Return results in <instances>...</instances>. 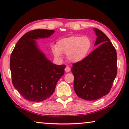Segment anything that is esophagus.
<instances>
[{"label": "esophagus", "instance_id": "obj_1", "mask_svg": "<svg viewBox=\"0 0 129 129\" xmlns=\"http://www.w3.org/2000/svg\"><path fill=\"white\" fill-rule=\"evenodd\" d=\"M65 72H70V71H71V68H69V67H65Z\"/></svg>", "mask_w": 129, "mask_h": 129}]
</instances>
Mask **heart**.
I'll list each match as a JSON object with an SVG mask.
<instances>
[{
    "mask_svg": "<svg viewBox=\"0 0 129 129\" xmlns=\"http://www.w3.org/2000/svg\"><path fill=\"white\" fill-rule=\"evenodd\" d=\"M91 47L92 41L88 37L71 36L59 40L52 50L56 58L61 59L62 54H65L70 62L77 63L85 60Z\"/></svg>",
    "mask_w": 129,
    "mask_h": 129,
    "instance_id": "1",
    "label": "heart"
}]
</instances>
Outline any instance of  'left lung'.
Instances as JSON below:
<instances>
[{"label": "left lung", "instance_id": "obj_1", "mask_svg": "<svg viewBox=\"0 0 129 129\" xmlns=\"http://www.w3.org/2000/svg\"><path fill=\"white\" fill-rule=\"evenodd\" d=\"M98 46L85 60L73 64L74 89L76 95L87 101H95L107 95L117 74V54L107 36L94 28Z\"/></svg>", "mask_w": 129, "mask_h": 129}]
</instances>
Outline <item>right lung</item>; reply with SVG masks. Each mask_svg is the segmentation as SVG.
Here are the masks:
<instances>
[{"mask_svg": "<svg viewBox=\"0 0 129 129\" xmlns=\"http://www.w3.org/2000/svg\"><path fill=\"white\" fill-rule=\"evenodd\" d=\"M53 30H31L19 39L11 54L12 83L24 99L41 102L54 93L65 65H57L48 60L36 40L49 37Z\"/></svg>", "mask_w": 129, "mask_h": 129, "instance_id": "add662e5", "label": "right lung"}]
</instances>
